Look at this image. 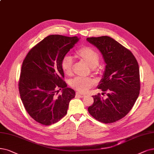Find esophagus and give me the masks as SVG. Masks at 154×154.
<instances>
[{"mask_svg":"<svg viewBox=\"0 0 154 154\" xmlns=\"http://www.w3.org/2000/svg\"><path fill=\"white\" fill-rule=\"evenodd\" d=\"M76 96H79V97H80V98H84V96H86V94H82V93H79V92H77L76 93Z\"/></svg>","mask_w":154,"mask_h":154,"instance_id":"1","label":"esophagus"}]
</instances>
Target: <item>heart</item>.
Here are the masks:
<instances>
[{"label":"heart","instance_id":"obj_1","mask_svg":"<svg viewBox=\"0 0 154 154\" xmlns=\"http://www.w3.org/2000/svg\"><path fill=\"white\" fill-rule=\"evenodd\" d=\"M75 56L79 60L84 62L93 70L97 69L99 64V54L96 51L89 47H82L77 49ZM73 61L70 56H65L61 61V67L66 75H71L72 73ZM94 84L93 79L91 78L76 77L69 82L70 86L75 89L79 93L87 92Z\"/></svg>","mask_w":154,"mask_h":154}]
</instances>
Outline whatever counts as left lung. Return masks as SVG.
Segmentation results:
<instances>
[{
	"instance_id": "obj_1",
	"label": "left lung",
	"mask_w": 154,
	"mask_h": 154,
	"mask_svg": "<svg viewBox=\"0 0 154 154\" xmlns=\"http://www.w3.org/2000/svg\"><path fill=\"white\" fill-rule=\"evenodd\" d=\"M86 40L103 56L106 66L98 88L107 92L106 99L100 94L93 96L94 103L88 107V112L100 122H116L128 114L139 96L138 63L129 50L110 37Z\"/></svg>"
}]
</instances>
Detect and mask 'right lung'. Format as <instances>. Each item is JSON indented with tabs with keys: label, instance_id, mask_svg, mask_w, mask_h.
<instances>
[{
	"label": "right lung",
	"instance_id": "right-lung-1",
	"mask_svg": "<svg viewBox=\"0 0 154 154\" xmlns=\"http://www.w3.org/2000/svg\"><path fill=\"white\" fill-rule=\"evenodd\" d=\"M80 38L51 35L34 46L22 64L19 81L20 97L26 112L35 121L49 126L67 113L73 89L63 80L61 61ZM58 88H63L57 95Z\"/></svg>",
	"mask_w": 154,
	"mask_h": 154
}]
</instances>
